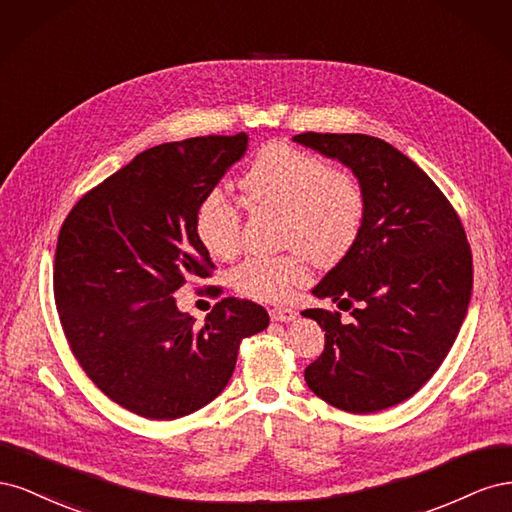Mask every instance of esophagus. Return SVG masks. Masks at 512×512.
Here are the masks:
<instances>
[{"instance_id": "1", "label": "esophagus", "mask_w": 512, "mask_h": 512, "mask_svg": "<svg viewBox=\"0 0 512 512\" xmlns=\"http://www.w3.org/2000/svg\"><path fill=\"white\" fill-rule=\"evenodd\" d=\"M271 320L275 322H292L294 318H297V312L290 307H277V309H271Z\"/></svg>"}]
</instances>
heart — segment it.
<instances>
[{
  "mask_svg": "<svg viewBox=\"0 0 512 512\" xmlns=\"http://www.w3.org/2000/svg\"><path fill=\"white\" fill-rule=\"evenodd\" d=\"M250 203L284 215L282 243L294 247L282 256H250L232 269L230 284L256 301H284L307 280V258L335 265L361 235L365 220L363 185L346 170L288 145H269L241 179ZM198 243L213 258L226 260L239 250L241 215L213 190L194 213Z\"/></svg>",
  "mask_w": 512,
  "mask_h": 512,
  "instance_id": "obj_1",
  "label": "heart"
}]
</instances>
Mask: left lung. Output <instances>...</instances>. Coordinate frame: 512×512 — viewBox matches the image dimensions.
I'll return each instance as SVG.
<instances>
[{"instance_id":"1","label":"left lung","mask_w":512,"mask_h":512,"mask_svg":"<svg viewBox=\"0 0 512 512\" xmlns=\"http://www.w3.org/2000/svg\"><path fill=\"white\" fill-rule=\"evenodd\" d=\"M342 162L365 192V220L352 250L312 288L327 309L324 350L305 382L327 404L369 414L412 397L455 344L472 297V252L440 188L399 149L367 134L292 136Z\"/></svg>"}]
</instances>
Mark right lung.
I'll return each instance as SVG.
<instances>
[{
    "label": "right lung",
    "mask_w": 512,
    "mask_h": 512,
    "mask_svg": "<svg viewBox=\"0 0 512 512\" xmlns=\"http://www.w3.org/2000/svg\"><path fill=\"white\" fill-rule=\"evenodd\" d=\"M247 141L196 136L138 153L59 230L53 284L68 344L98 389L138 416L173 421L207 406L235 371L241 339L269 327L265 307L239 299H222L198 327L173 297L209 277L194 213Z\"/></svg>",
    "instance_id": "add662e5"
}]
</instances>
